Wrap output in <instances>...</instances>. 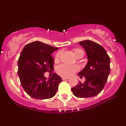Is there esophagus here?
I'll use <instances>...</instances> for the list:
<instances>
[{
  "label": "esophagus",
  "mask_w": 126,
  "mask_h": 126,
  "mask_svg": "<svg viewBox=\"0 0 126 126\" xmlns=\"http://www.w3.org/2000/svg\"><path fill=\"white\" fill-rule=\"evenodd\" d=\"M68 78H65V77H62V80H65V79H68Z\"/></svg>",
  "instance_id": "1"
}]
</instances>
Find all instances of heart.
<instances>
[{"mask_svg": "<svg viewBox=\"0 0 126 126\" xmlns=\"http://www.w3.org/2000/svg\"><path fill=\"white\" fill-rule=\"evenodd\" d=\"M73 52L74 55L76 57L79 55H81V54L84 55L83 50H81L79 48H74V49L73 50ZM59 57L60 53H56V55H55V58H54L55 62H58L59 61ZM79 69V68L77 65H65V64H61V65L57 66L56 69V71L57 74H59L61 76L67 78V77L73 76L74 73L78 72Z\"/></svg>", "mask_w": 126, "mask_h": 126, "instance_id": "b5f03b06", "label": "heart"}]
</instances>
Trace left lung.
I'll return each mask as SVG.
<instances>
[{
  "label": "left lung",
  "instance_id": "1",
  "mask_svg": "<svg viewBox=\"0 0 126 126\" xmlns=\"http://www.w3.org/2000/svg\"><path fill=\"white\" fill-rule=\"evenodd\" d=\"M79 45L85 50L88 62L85 67L78 73L80 78L84 76V83L79 81L72 88L74 96L89 98L96 96L102 92L110 73V57L104 48L96 42L84 40Z\"/></svg>",
  "mask_w": 126,
  "mask_h": 126
}]
</instances>
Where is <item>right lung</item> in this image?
<instances>
[{
	"label": "right lung",
	"instance_id": "obj_1",
	"mask_svg": "<svg viewBox=\"0 0 126 126\" xmlns=\"http://www.w3.org/2000/svg\"><path fill=\"white\" fill-rule=\"evenodd\" d=\"M58 48L38 41L23 48L18 59L17 73L22 86L31 97L43 100L56 94L62 79L53 73L47 79L44 73L53 69L54 59L51 54Z\"/></svg>",
	"mask_w": 126,
	"mask_h": 126
}]
</instances>
